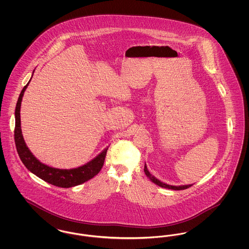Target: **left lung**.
<instances>
[{
  "label": "left lung",
  "mask_w": 249,
  "mask_h": 249,
  "mask_svg": "<svg viewBox=\"0 0 249 249\" xmlns=\"http://www.w3.org/2000/svg\"><path fill=\"white\" fill-rule=\"evenodd\" d=\"M143 171H144V173H145V175H146V177L149 178L153 183H155L156 185H158V186H160V187H161V188H165V189H170V190H186V189H189L190 187H191L192 185H187V186H179V187H176V186H170V185H167V184H164V183H162V182H160L159 179H157V178H154L153 176H151L150 175V173L148 172V170H147V168H146V166L144 165V169H143Z\"/></svg>",
  "instance_id": "obj_1"
}]
</instances>
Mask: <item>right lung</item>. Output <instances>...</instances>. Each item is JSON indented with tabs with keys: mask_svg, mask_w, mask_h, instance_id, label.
Instances as JSON below:
<instances>
[{
	"mask_svg": "<svg viewBox=\"0 0 249 249\" xmlns=\"http://www.w3.org/2000/svg\"><path fill=\"white\" fill-rule=\"evenodd\" d=\"M29 83L27 84L21 90L18 97L15 117H16V125H15V143L17 147L18 154L19 156L21 161L23 162L26 168L35 174L38 178L43 179L51 185H54L59 188H71L84 182L94 178L99 174L101 169L103 168L107 149L106 148L101 154L98 155L91 161L85 165L71 169V170H60L52 167H48L41 163L34 155L31 153L29 148L27 147L24 142L21 128H20V107L21 101L23 97L24 91L27 89Z\"/></svg>",
	"mask_w": 249,
	"mask_h": 249,
	"instance_id": "1",
	"label": "right lung"
}]
</instances>
